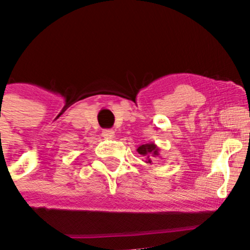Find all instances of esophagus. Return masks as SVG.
<instances>
[{"label":"esophagus","mask_w":250,"mask_h":250,"mask_svg":"<svg viewBox=\"0 0 250 250\" xmlns=\"http://www.w3.org/2000/svg\"><path fill=\"white\" fill-rule=\"evenodd\" d=\"M103 137L106 138V139H112L115 137V132L112 129H105L103 130Z\"/></svg>","instance_id":"1"}]
</instances>
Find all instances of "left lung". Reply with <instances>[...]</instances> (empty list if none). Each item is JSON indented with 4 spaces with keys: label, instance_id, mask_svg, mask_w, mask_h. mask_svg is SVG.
<instances>
[{
    "label": "left lung",
    "instance_id": "1",
    "mask_svg": "<svg viewBox=\"0 0 250 250\" xmlns=\"http://www.w3.org/2000/svg\"><path fill=\"white\" fill-rule=\"evenodd\" d=\"M137 151L144 157V161L146 164H152L155 157H160V149L154 143H147V144L139 145ZM161 159V157H160Z\"/></svg>",
    "mask_w": 250,
    "mask_h": 250
}]
</instances>
